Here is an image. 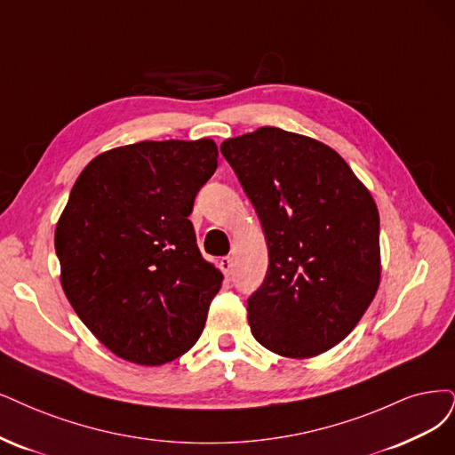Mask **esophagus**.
<instances>
[{
  "label": "esophagus",
  "instance_id": "obj_1",
  "mask_svg": "<svg viewBox=\"0 0 455 455\" xmlns=\"http://www.w3.org/2000/svg\"><path fill=\"white\" fill-rule=\"evenodd\" d=\"M219 266H221L223 274L228 277L232 274V267H234V260L230 257H223L221 260H219Z\"/></svg>",
  "mask_w": 455,
  "mask_h": 455
}]
</instances>
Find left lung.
<instances>
[{"label": "left lung", "instance_id": "obj_1", "mask_svg": "<svg viewBox=\"0 0 455 455\" xmlns=\"http://www.w3.org/2000/svg\"><path fill=\"white\" fill-rule=\"evenodd\" d=\"M267 245V274L247 301L251 333L267 350L306 360L355 330L380 283L379 210L330 146L279 127L227 139Z\"/></svg>", "mask_w": 455, "mask_h": 455}]
</instances>
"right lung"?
<instances>
[{
    "label": "right lung",
    "instance_id": "1",
    "mask_svg": "<svg viewBox=\"0 0 455 455\" xmlns=\"http://www.w3.org/2000/svg\"><path fill=\"white\" fill-rule=\"evenodd\" d=\"M217 144L142 140L99 154L76 178L54 245L69 304L116 356L163 365L200 338L223 274L189 221Z\"/></svg>",
    "mask_w": 455,
    "mask_h": 455
}]
</instances>
